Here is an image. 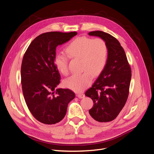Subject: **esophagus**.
Instances as JSON below:
<instances>
[{
  "label": "esophagus",
  "mask_w": 154,
  "mask_h": 154,
  "mask_svg": "<svg viewBox=\"0 0 154 154\" xmlns=\"http://www.w3.org/2000/svg\"><path fill=\"white\" fill-rule=\"evenodd\" d=\"M77 97L79 99H81V98H83V97H85V94H83V93H79V94H77Z\"/></svg>",
  "instance_id": "obj_1"
}]
</instances>
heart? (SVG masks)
Listing matches in <instances>:
<instances>
[{
    "label": "heart",
    "mask_w": 154,
    "mask_h": 154,
    "mask_svg": "<svg viewBox=\"0 0 154 154\" xmlns=\"http://www.w3.org/2000/svg\"><path fill=\"white\" fill-rule=\"evenodd\" d=\"M65 52L68 58L80 60V70L83 72L64 80L66 87L77 92L82 91L89 87L93 76L99 75L103 71L108 61V46L106 41L100 37H77L66 46ZM54 64L61 74H68V60L64 54H56Z\"/></svg>",
    "instance_id": "obj_1"
}]
</instances>
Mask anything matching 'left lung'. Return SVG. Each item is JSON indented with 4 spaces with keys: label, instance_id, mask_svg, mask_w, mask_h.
<instances>
[{
    "label": "left lung",
    "instance_id": "8db88e82",
    "mask_svg": "<svg viewBox=\"0 0 154 154\" xmlns=\"http://www.w3.org/2000/svg\"><path fill=\"white\" fill-rule=\"evenodd\" d=\"M104 39L109 49L108 61L100 75L85 92L93 101L89 110L92 120L108 122L114 120L127 101L131 70L125 52L118 40L110 34L96 31L88 33Z\"/></svg>",
    "mask_w": 154,
    "mask_h": 154
}]
</instances>
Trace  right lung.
I'll return each instance as SVG.
<instances>
[{"mask_svg":"<svg viewBox=\"0 0 154 154\" xmlns=\"http://www.w3.org/2000/svg\"><path fill=\"white\" fill-rule=\"evenodd\" d=\"M77 34V32H48L35 38L22 61L21 82L24 98L34 117L53 125L66 116L67 105L75 97L69 90L56 87L61 75L54 64L56 48Z\"/></svg>","mask_w":154,"mask_h":154,"instance_id":"add662e5","label":"right lung"}]
</instances>
